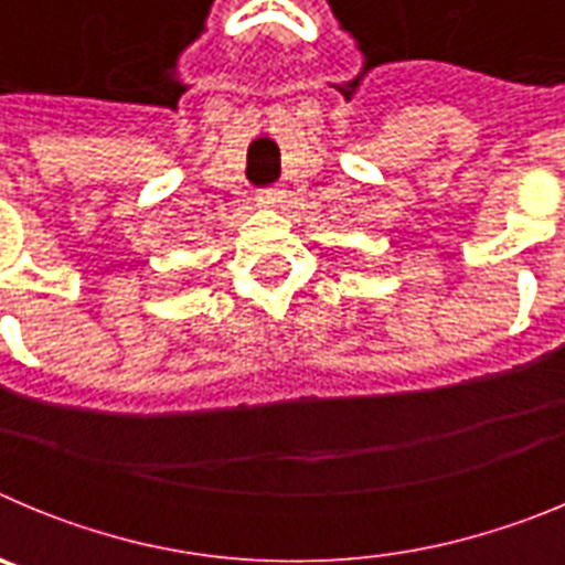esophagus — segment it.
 <instances>
[{
	"label": "esophagus",
	"instance_id": "obj_1",
	"mask_svg": "<svg viewBox=\"0 0 565 565\" xmlns=\"http://www.w3.org/2000/svg\"><path fill=\"white\" fill-rule=\"evenodd\" d=\"M257 201L263 203V206H277V203H282V189H277V186L259 189Z\"/></svg>",
	"mask_w": 565,
	"mask_h": 565
}]
</instances>
